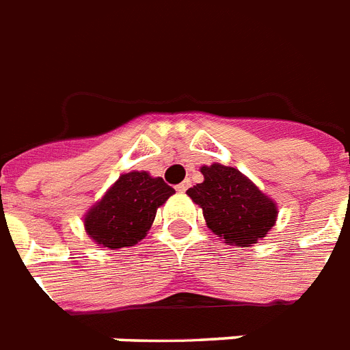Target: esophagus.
Listing matches in <instances>:
<instances>
[{"label":"esophagus","instance_id":"esophagus-1","mask_svg":"<svg viewBox=\"0 0 350 350\" xmlns=\"http://www.w3.org/2000/svg\"><path fill=\"white\" fill-rule=\"evenodd\" d=\"M189 187H191V183H189V181H183V183H180V185H176V191L185 192Z\"/></svg>","mask_w":350,"mask_h":350}]
</instances>
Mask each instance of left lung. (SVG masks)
Instances as JSON below:
<instances>
[{"instance_id": "left-lung-1", "label": "left lung", "mask_w": 350, "mask_h": 350, "mask_svg": "<svg viewBox=\"0 0 350 350\" xmlns=\"http://www.w3.org/2000/svg\"><path fill=\"white\" fill-rule=\"evenodd\" d=\"M203 183L187 191L200 205L207 227L225 243L249 247L274 227L276 203L234 167L203 165Z\"/></svg>"}]
</instances>
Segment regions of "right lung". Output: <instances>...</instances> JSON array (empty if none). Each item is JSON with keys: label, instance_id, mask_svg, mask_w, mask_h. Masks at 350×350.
<instances>
[{"label": "right lung", "instance_id": "obj_1", "mask_svg": "<svg viewBox=\"0 0 350 350\" xmlns=\"http://www.w3.org/2000/svg\"><path fill=\"white\" fill-rule=\"evenodd\" d=\"M172 194V187L145 170L121 174L105 196L87 211L85 230L101 247H132L147 236L156 211Z\"/></svg>", "mask_w": 350, "mask_h": 350}]
</instances>
